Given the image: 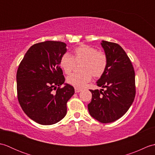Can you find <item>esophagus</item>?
I'll use <instances>...</instances> for the list:
<instances>
[{
    "instance_id": "34e87169",
    "label": "esophagus",
    "mask_w": 155,
    "mask_h": 155,
    "mask_svg": "<svg viewBox=\"0 0 155 155\" xmlns=\"http://www.w3.org/2000/svg\"><path fill=\"white\" fill-rule=\"evenodd\" d=\"M74 91H75V93H79V92H81L82 90L78 88H75Z\"/></svg>"
}]
</instances>
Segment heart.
<instances>
[{
  "label": "heart",
  "mask_w": 155,
  "mask_h": 155,
  "mask_svg": "<svg viewBox=\"0 0 155 155\" xmlns=\"http://www.w3.org/2000/svg\"><path fill=\"white\" fill-rule=\"evenodd\" d=\"M76 62H83L79 73H73L67 78V83L76 88H83L92 79L100 78L107 71L108 58L103 52L98 51L96 48L89 45H83L76 48L73 57L68 53L62 56L60 66L66 74H70L73 70Z\"/></svg>",
  "instance_id": "obj_1"
}]
</instances>
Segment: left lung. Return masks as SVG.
<instances>
[{
    "instance_id": "1",
    "label": "left lung",
    "mask_w": 155,
    "mask_h": 155,
    "mask_svg": "<svg viewBox=\"0 0 155 155\" xmlns=\"http://www.w3.org/2000/svg\"><path fill=\"white\" fill-rule=\"evenodd\" d=\"M101 45L107 56L108 66L97 86L106 90H90L92 100L88 109L95 119L108 123L123 117L133 103L135 73L129 57L119 45L103 41Z\"/></svg>"
}]
</instances>
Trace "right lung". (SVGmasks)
<instances>
[{"label": "right lung", "mask_w": 155, "mask_h": 155, "mask_svg": "<svg viewBox=\"0 0 155 155\" xmlns=\"http://www.w3.org/2000/svg\"><path fill=\"white\" fill-rule=\"evenodd\" d=\"M67 45L47 41L31 46L16 72L18 103L27 116L37 123L51 125L67 114V101L74 88L65 84L60 60Z\"/></svg>", "instance_id": "right-lung-1"}]
</instances>
